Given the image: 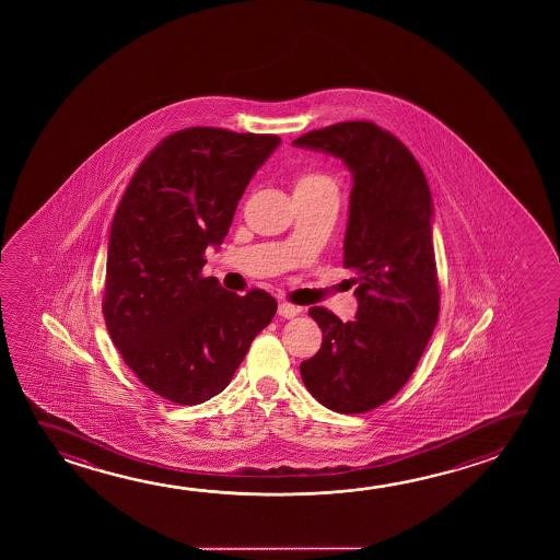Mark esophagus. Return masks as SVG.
<instances>
[{"instance_id": "1", "label": "esophagus", "mask_w": 560, "mask_h": 560, "mask_svg": "<svg viewBox=\"0 0 560 560\" xmlns=\"http://www.w3.org/2000/svg\"><path fill=\"white\" fill-rule=\"evenodd\" d=\"M277 314L283 316V318H294V316L301 314V306H294V304L291 303H281L279 304V308H277Z\"/></svg>"}]
</instances>
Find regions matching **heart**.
<instances>
[{
  "label": "heart",
  "mask_w": 560,
  "mask_h": 560,
  "mask_svg": "<svg viewBox=\"0 0 560 560\" xmlns=\"http://www.w3.org/2000/svg\"><path fill=\"white\" fill-rule=\"evenodd\" d=\"M294 191H334L338 192V184L330 175L314 170H304L294 177Z\"/></svg>",
  "instance_id": "b5f03b06"
}]
</instances>
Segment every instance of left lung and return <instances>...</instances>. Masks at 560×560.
Wrapping results in <instances>:
<instances>
[{
    "mask_svg": "<svg viewBox=\"0 0 560 560\" xmlns=\"http://www.w3.org/2000/svg\"><path fill=\"white\" fill-rule=\"evenodd\" d=\"M293 144L339 158L351 172L343 267L359 303L353 322L308 311L324 338L301 376L334 412H369L412 376L440 316L430 187L412 152L369 120L311 130Z\"/></svg>",
    "mask_w": 560,
    "mask_h": 560,
    "instance_id": "obj_1",
    "label": "left lung"
}]
</instances>
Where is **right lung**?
<instances>
[{"instance_id": "obj_1", "label": "right lung", "mask_w": 560, "mask_h": 560, "mask_svg": "<svg viewBox=\"0 0 560 560\" xmlns=\"http://www.w3.org/2000/svg\"><path fill=\"white\" fill-rule=\"evenodd\" d=\"M276 135L192 127L165 137L132 175L110 224L103 316L115 348L165 400L222 393L276 316L261 289L240 296L202 277Z\"/></svg>"}]
</instances>
